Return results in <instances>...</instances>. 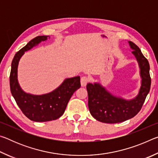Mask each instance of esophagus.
<instances>
[{
  "label": "esophagus",
  "mask_w": 158,
  "mask_h": 158,
  "mask_svg": "<svg viewBox=\"0 0 158 158\" xmlns=\"http://www.w3.org/2000/svg\"><path fill=\"white\" fill-rule=\"evenodd\" d=\"M88 82H89V78H88V77H85V76H83L81 78V86H83V87L85 86Z\"/></svg>",
  "instance_id": "34e87169"
}]
</instances>
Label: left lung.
<instances>
[{
    "label": "left lung",
    "mask_w": 158,
    "mask_h": 158,
    "mask_svg": "<svg viewBox=\"0 0 158 158\" xmlns=\"http://www.w3.org/2000/svg\"><path fill=\"white\" fill-rule=\"evenodd\" d=\"M128 42L140 68L141 84L139 91L135 98L128 100L113 95L99 83H89L86 89L90 113L94 118L102 123H117L135 116L141 110L151 89L148 61L137 45L131 41Z\"/></svg>",
    "instance_id": "left-lung-1"
}]
</instances>
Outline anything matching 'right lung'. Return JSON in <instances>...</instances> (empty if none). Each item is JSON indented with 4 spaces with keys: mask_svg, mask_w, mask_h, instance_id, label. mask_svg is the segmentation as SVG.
<instances>
[{
    "mask_svg": "<svg viewBox=\"0 0 158 158\" xmlns=\"http://www.w3.org/2000/svg\"><path fill=\"white\" fill-rule=\"evenodd\" d=\"M49 36L35 37L17 52L13 58L10 75V85L13 98L25 116L31 121L46 122L60 118L65 112L72 95L81 86L80 77L64 80L57 89L43 95H32L23 91L17 79V68L21 57L41 42L47 40Z\"/></svg>",
    "mask_w": 158,
    "mask_h": 158,
    "instance_id": "add662e5",
    "label": "right lung"
}]
</instances>
